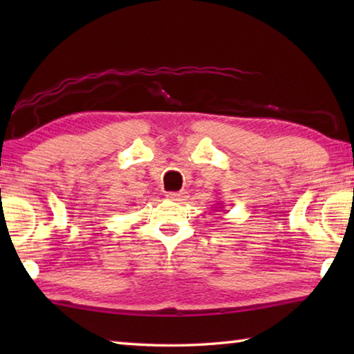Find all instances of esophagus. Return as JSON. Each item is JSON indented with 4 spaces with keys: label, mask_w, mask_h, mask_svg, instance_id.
Instances as JSON below:
<instances>
[{
    "label": "esophagus",
    "mask_w": 354,
    "mask_h": 354,
    "mask_svg": "<svg viewBox=\"0 0 354 354\" xmlns=\"http://www.w3.org/2000/svg\"><path fill=\"white\" fill-rule=\"evenodd\" d=\"M185 198H187V194H185V192H171V194L167 195V200L176 201V203L184 201Z\"/></svg>",
    "instance_id": "obj_1"
}]
</instances>
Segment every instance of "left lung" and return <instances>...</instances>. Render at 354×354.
<instances>
[{"instance_id": "left-lung-1", "label": "left lung", "mask_w": 354, "mask_h": 354, "mask_svg": "<svg viewBox=\"0 0 354 354\" xmlns=\"http://www.w3.org/2000/svg\"><path fill=\"white\" fill-rule=\"evenodd\" d=\"M217 205H223V203H217ZM217 209H223V207H221V206H220V207H217Z\"/></svg>"}]
</instances>
